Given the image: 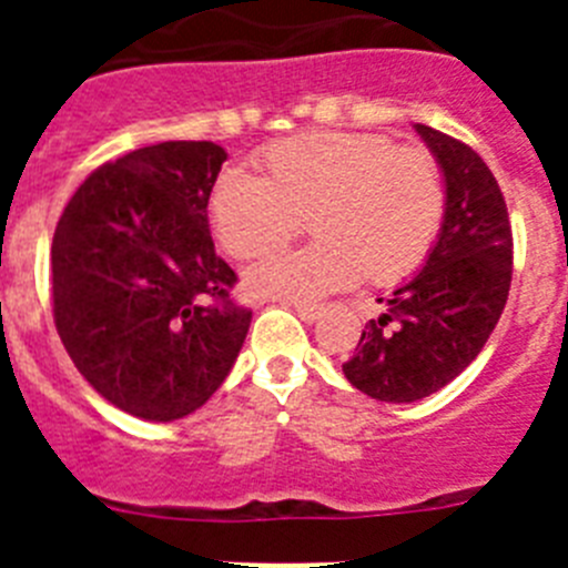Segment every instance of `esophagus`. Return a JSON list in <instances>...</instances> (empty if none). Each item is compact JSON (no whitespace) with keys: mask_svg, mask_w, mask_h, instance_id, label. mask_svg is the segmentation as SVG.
I'll return each instance as SVG.
<instances>
[{"mask_svg":"<svg viewBox=\"0 0 568 568\" xmlns=\"http://www.w3.org/2000/svg\"><path fill=\"white\" fill-rule=\"evenodd\" d=\"M290 307H293L301 318L307 321V324H313V321L321 315L318 304H310V301H290Z\"/></svg>","mask_w":568,"mask_h":568,"instance_id":"esophagus-1","label":"esophagus"}]
</instances>
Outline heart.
Segmentation results:
<instances>
[{
    "label": "heart",
    "mask_w": 568,
    "mask_h": 568,
    "mask_svg": "<svg viewBox=\"0 0 568 568\" xmlns=\"http://www.w3.org/2000/svg\"><path fill=\"white\" fill-rule=\"evenodd\" d=\"M267 179L224 170L210 215L224 250L255 258L284 247L310 219L321 241L255 261L250 293L315 298L366 275L393 284L413 273L438 239L446 193L440 168L418 148L378 133L295 135L264 153Z\"/></svg>",
    "instance_id": "obj_1"
}]
</instances>
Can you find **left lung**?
Segmentation results:
<instances>
[{
	"mask_svg": "<svg viewBox=\"0 0 568 568\" xmlns=\"http://www.w3.org/2000/svg\"><path fill=\"white\" fill-rule=\"evenodd\" d=\"M446 184L438 241L366 324L344 364L346 381L386 404L444 389L478 358L509 298L511 227L504 193L469 144L415 124Z\"/></svg>",
	"mask_w": 568,
	"mask_h": 568,
	"instance_id": "8db88e82",
	"label": "left lung"
}]
</instances>
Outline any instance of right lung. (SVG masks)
Returning <instances> with one entry per match:
<instances>
[{
	"instance_id": "right-lung-1",
	"label": "right lung",
	"mask_w": 568,
	"mask_h": 568,
	"mask_svg": "<svg viewBox=\"0 0 568 568\" xmlns=\"http://www.w3.org/2000/svg\"><path fill=\"white\" fill-rule=\"evenodd\" d=\"M213 142H162L84 179L53 233V321L93 389L122 413L175 420L207 404L247 338L239 278L215 255Z\"/></svg>"
}]
</instances>
